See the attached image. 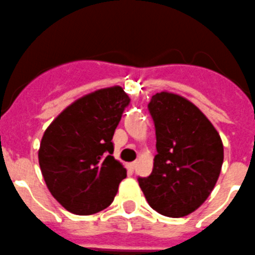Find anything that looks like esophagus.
<instances>
[{
	"label": "esophagus",
	"instance_id": "1",
	"mask_svg": "<svg viewBox=\"0 0 255 255\" xmlns=\"http://www.w3.org/2000/svg\"><path fill=\"white\" fill-rule=\"evenodd\" d=\"M136 165H137V162L132 161V162H129V164H128V168H129L130 170H134V169L136 168Z\"/></svg>",
	"mask_w": 255,
	"mask_h": 255
}]
</instances>
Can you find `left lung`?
<instances>
[{"label":"left lung","instance_id":"obj_1","mask_svg":"<svg viewBox=\"0 0 255 255\" xmlns=\"http://www.w3.org/2000/svg\"><path fill=\"white\" fill-rule=\"evenodd\" d=\"M157 154L151 175L139 178L147 203L160 214L181 218L195 212L214 189L224 147L219 132L191 101L161 91L151 98Z\"/></svg>","mask_w":255,"mask_h":255}]
</instances>
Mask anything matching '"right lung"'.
Segmentation results:
<instances>
[{
	"label": "right lung",
	"instance_id": "obj_1",
	"mask_svg": "<svg viewBox=\"0 0 255 255\" xmlns=\"http://www.w3.org/2000/svg\"><path fill=\"white\" fill-rule=\"evenodd\" d=\"M129 103L121 86L96 90L67 106L43 132L41 173L70 213L90 215L108 208L126 178V169L111 155V140Z\"/></svg>",
	"mask_w": 255,
	"mask_h": 255
}]
</instances>
